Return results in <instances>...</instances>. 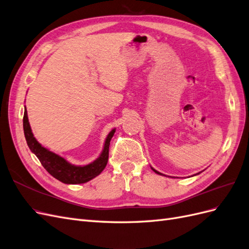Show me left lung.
Listing matches in <instances>:
<instances>
[{"label": "left lung", "mask_w": 249, "mask_h": 249, "mask_svg": "<svg viewBox=\"0 0 249 249\" xmlns=\"http://www.w3.org/2000/svg\"><path fill=\"white\" fill-rule=\"evenodd\" d=\"M152 169H153V170H154V171H155L156 173H158V175H161V176H164V175H162V173H161V172H159V171H157V170H155L154 168H152Z\"/></svg>", "instance_id": "8db88e82"}]
</instances>
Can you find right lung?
I'll list each match as a JSON object with an SVG mask.
<instances>
[{
	"mask_svg": "<svg viewBox=\"0 0 249 249\" xmlns=\"http://www.w3.org/2000/svg\"><path fill=\"white\" fill-rule=\"evenodd\" d=\"M22 124H24V133L27 140V144L31 152L38 158L42 166L50 173L51 176L57 178L60 182L64 184H83L88 180L94 178L105 169L108 163L109 158V145L110 141L115 133V129L112 130L105 141L104 149L101 156L95 161L85 166H76L70 162H67L64 158L56 155L55 153L50 152L49 149L43 147L40 143L37 141L32 133L31 126L29 124L27 110L25 107L24 118H22Z\"/></svg>",
	"mask_w": 249,
	"mask_h": 249,
	"instance_id": "1",
	"label": "right lung"
}]
</instances>
